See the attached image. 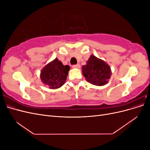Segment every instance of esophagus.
<instances>
[{"mask_svg":"<svg viewBox=\"0 0 150 150\" xmlns=\"http://www.w3.org/2000/svg\"><path fill=\"white\" fill-rule=\"evenodd\" d=\"M72 67L73 68H79L80 67V64H75V65H72Z\"/></svg>","mask_w":150,"mask_h":150,"instance_id":"obj_1","label":"esophagus"}]
</instances>
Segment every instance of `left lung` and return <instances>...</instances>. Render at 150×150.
I'll return each mask as SVG.
<instances>
[{"mask_svg":"<svg viewBox=\"0 0 150 150\" xmlns=\"http://www.w3.org/2000/svg\"><path fill=\"white\" fill-rule=\"evenodd\" d=\"M82 69L86 81L96 86L106 84L111 74L110 67L93 55L90 56Z\"/></svg>","mask_w":150,"mask_h":150,"instance_id":"left-lung-1","label":"left lung"}]
</instances>
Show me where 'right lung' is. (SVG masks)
Here are the masks:
<instances>
[{
  "label": "right lung",
  "instance_id": "obj_1",
  "mask_svg": "<svg viewBox=\"0 0 150 150\" xmlns=\"http://www.w3.org/2000/svg\"><path fill=\"white\" fill-rule=\"evenodd\" d=\"M69 69V66H64L56 58L42 69L40 79L44 84L49 86L50 89H57L65 83Z\"/></svg>",
  "mask_w": 150,
  "mask_h": 150
}]
</instances>
